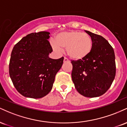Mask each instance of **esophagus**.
Segmentation results:
<instances>
[{
    "label": "esophagus",
    "mask_w": 127,
    "mask_h": 127,
    "mask_svg": "<svg viewBox=\"0 0 127 127\" xmlns=\"http://www.w3.org/2000/svg\"><path fill=\"white\" fill-rule=\"evenodd\" d=\"M68 62V60L67 59V58H66V57H64V62Z\"/></svg>",
    "instance_id": "obj_1"
}]
</instances>
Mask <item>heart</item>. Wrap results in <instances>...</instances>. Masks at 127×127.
I'll return each mask as SVG.
<instances>
[{"instance_id": "1", "label": "heart", "mask_w": 127, "mask_h": 127, "mask_svg": "<svg viewBox=\"0 0 127 127\" xmlns=\"http://www.w3.org/2000/svg\"><path fill=\"white\" fill-rule=\"evenodd\" d=\"M54 49L62 52L66 48L70 57L75 60H81L88 56L93 48L91 36L85 33L75 30L60 32L55 36V40H52Z\"/></svg>"}]
</instances>
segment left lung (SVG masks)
<instances>
[{"mask_svg":"<svg viewBox=\"0 0 127 127\" xmlns=\"http://www.w3.org/2000/svg\"><path fill=\"white\" fill-rule=\"evenodd\" d=\"M85 32L91 36L93 48L85 58L72 61V78L79 94L87 97H97L109 90L115 79V52L104 37Z\"/></svg>","mask_w":127,"mask_h":127,"instance_id":"left-lung-1","label":"left lung"}]
</instances>
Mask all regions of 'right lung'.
Masks as SVG:
<instances>
[{"label": "right lung", "instance_id": "right-lung-1", "mask_svg": "<svg viewBox=\"0 0 127 127\" xmlns=\"http://www.w3.org/2000/svg\"><path fill=\"white\" fill-rule=\"evenodd\" d=\"M49 32L27 34L13 48L9 65L10 78L16 90L26 97L40 98L52 90L64 57L52 59L48 39Z\"/></svg>", "mask_w": 127, "mask_h": 127}]
</instances>
